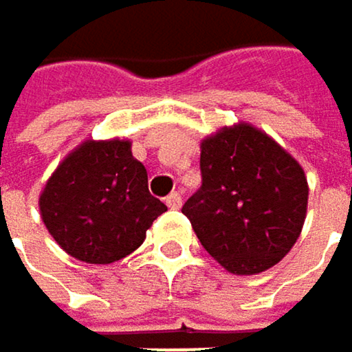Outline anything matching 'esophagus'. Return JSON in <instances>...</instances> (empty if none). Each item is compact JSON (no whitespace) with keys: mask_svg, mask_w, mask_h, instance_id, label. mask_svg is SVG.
<instances>
[{"mask_svg":"<svg viewBox=\"0 0 352 352\" xmlns=\"http://www.w3.org/2000/svg\"><path fill=\"white\" fill-rule=\"evenodd\" d=\"M182 202H184V198H182L179 192H173V194L166 196V206H168L170 210H179V208H182Z\"/></svg>","mask_w":352,"mask_h":352,"instance_id":"34e87169","label":"esophagus"}]
</instances>
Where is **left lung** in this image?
<instances>
[{"label":"left lung","mask_w":352,"mask_h":352,"mask_svg":"<svg viewBox=\"0 0 352 352\" xmlns=\"http://www.w3.org/2000/svg\"><path fill=\"white\" fill-rule=\"evenodd\" d=\"M202 186L184 204L204 250L233 274L278 264L301 235L307 179L268 133L237 123L202 140Z\"/></svg>","instance_id":"obj_1"}]
</instances>
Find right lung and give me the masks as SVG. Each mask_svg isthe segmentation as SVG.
I'll return each instance as SVG.
<instances>
[{"label": "right lung", "instance_id": "obj_1", "mask_svg": "<svg viewBox=\"0 0 352 352\" xmlns=\"http://www.w3.org/2000/svg\"><path fill=\"white\" fill-rule=\"evenodd\" d=\"M38 208L51 237L86 264H111L138 250L166 206L148 192L146 166L127 140H86L49 177Z\"/></svg>", "mask_w": 352, "mask_h": 352}]
</instances>
